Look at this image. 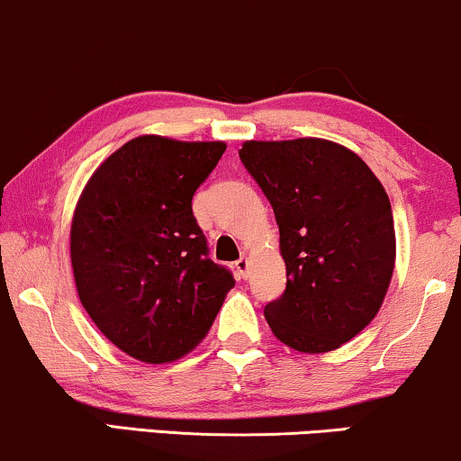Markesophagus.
<instances>
[{"label":"esophagus","instance_id":"1","mask_svg":"<svg viewBox=\"0 0 461 461\" xmlns=\"http://www.w3.org/2000/svg\"><path fill=\"white\" fill-rule=\"evenodd\" d=\"M249 267H250V261H249L247 258H240V259L236 261V272H238V276L247 278V276H249Z\"/></svg>","mask_w":461,"mask_h":461}]
</instances>
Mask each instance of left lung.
<instances>
[{"label":"left lung","mask_w":461,"mask_h":461,"mask_svg":"<svg viewBox=\"0 0 461 461\" xmlns=\"http://www.w3.org/2000/svg\"><path fill=\"white\" fill-rule=\"evenodd\" d=\"M276 217L287 289L264 308L300 353L340 348L381 311L395 266L392 203L359 155L323 138L247 140L238 150Z\"/></svg>","instance_id":"1"}]
</instances>
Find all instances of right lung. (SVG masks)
Wrapping results in <instances>:
<instances>
[{
	"instance_id": "obj_1",
	"label": "right lung",
	"mask_w": 461,
	"mask_h": 461,
	"mask_svg": "<svg viewBox=\"0 0 461 461\" xmlns=\"http://www.w3.org/2000/svg\"><path fill=\"white\" fill-rule=\"evenodd\" d=\"M225 142L138 136L86 180L74 208L69 258L80 304L97 330L144 364L200 345L234 276L208 258L191 211Z\"/></svg>"
}]
</instances>
